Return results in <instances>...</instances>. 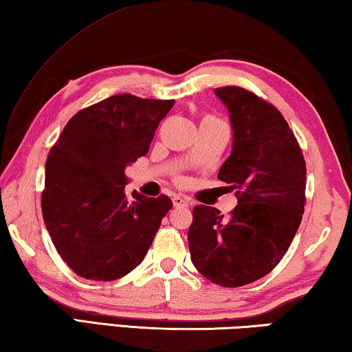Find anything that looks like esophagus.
I'll use <instances>...</instances> for the list:
<instances>
[{"label": "esophagus", "mask_w": 352, "mask_h": 352, "mask_svg": "<svg viewBox=\"0 0 352 352\" xmlns=\"http://www.w3.org/2000/svg\"><path fill=\"white\" fill-rule=\"evenodd\" d=\"M172 204H174L175 208H186L188 199L183 197V195H174V197H172Z\"/></svg>", "instance_id": "esophagus-1"}]
</instances>
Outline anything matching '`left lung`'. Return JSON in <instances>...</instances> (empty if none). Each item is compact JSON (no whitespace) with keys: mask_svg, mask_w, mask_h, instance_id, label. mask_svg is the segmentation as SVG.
<instances>
[{"mask_svg":"<svg viewBox=\"0 0 352 352\" xmlns=\"http://www.w3.org/2000/svg\"><path fill=\"white\" fill-rule=\"evenodd\" d=\"M230 115L233 147L219 180L236 189L230 217L217 208L192 210L190 261L222 287H239L270 273L287 252L305 212L306 162L275 107L239 87L216 88Z\"/></svg>","mask_w":352,"mask_h":352,"instance_id":"left-lung-1","label":"left lung"}]
</instances>
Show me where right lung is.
I'll return each instance as SVG.
<instances>
[{
	"label": "right lung",
	"mask_w": 352,
	"mask_h": 352,
	"mask_svg": "<svg viewBox=\"0 0 352 352\" xmlns=\"http://www.w3.org/2000/svg\"><path fill=\"white\" fill-rule=\"evenodd\" d=\"M174 100L116 94L69 119L46 160L41 211L57 253L76 275L115 281L138 267L168 195L127 200L126 168L144 157Z\"/></svg>",
	"instance_id": "add662e5"
}]
</instances>
